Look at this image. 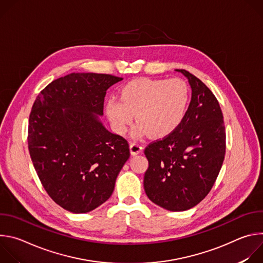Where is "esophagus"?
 Segmentation results:
<instances>
[{"label": "esophagus", "mask_w": 263, "mask_h": 263, "mask_svg": "<svg viewBox=\"0 0 263 263\" xmlns=\"http://www.w3.org/2000/svg\"><path fill=\"white\" fill-rule=\"evenodd\" d=\"M142 146L137 142H131L130 143V152L132 155H137L141 152Z\"/></svg>", "instance_id": "34e87169"}]
</instances>
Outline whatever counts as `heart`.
Returning <instances> with one entry per match:
<instances>
[{
  "label": "heart",
  "instance_id": "1",
  "mask_svg": "<svg viewBox=\"0 0 263 263\" xmlns=\"http://www.w3.org/2000/svg\"><path fill=\"white\" fill-rule=\"evenodd\" d=\"M191 101V89L182 79L139 78L126 83L120 99L106 103V115L114 129L123 134L135 119V137L148 133L152 137H164L183 121Z\"/></svg>",
  "mask_w": 263,
  "mask_h": 263
}]
</instances>
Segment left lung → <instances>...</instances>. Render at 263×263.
I'll return each instance as SVG.
<instances>
[{"instance_id":"left-lung-1","label":"left lung","mask_w":263,"mask_h":263,"mask_svg":"<svg viewBox=\"0 0 263 263\" xmlns=\"http://www.w3.org/2000/svg\"><path fill=\"white\" fill-rule=\"evenodd\" d=\"M192 101L181 124L149 143L143 187L147 198L170 211L198 205L211 191L226 153V131L219 104L211 90L185 69Z\"/></svg>"}]
</instances>
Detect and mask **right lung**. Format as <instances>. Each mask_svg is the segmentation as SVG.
I'll use <instances>...</instances> for the list:
<instances>
[{"label":"right lung","mask_w":263,"mask_h":263,"mask_svg":"<svg viewBox=\"0 0 263 263\" xmlns=\"http://www.w3.org/2000/svg\"><path fill=\"white\" fill-rule=\"evenodd\" d=\"M122 80L71 72L51 82L32 106L28 146L33 165L52 200L72 213L105 203L130 157L128 141L100 120L106 90Z\"/></svg>","instance_id":"obj_1"}]
</instances>
